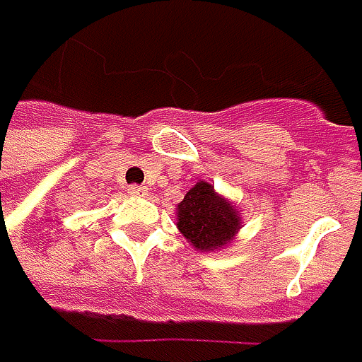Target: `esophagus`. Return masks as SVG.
<instances>
[{
  "instance_id": "34e87169",
  "label": "esophagus",
  "mask_w": 362,
  "mask_h": 362,
  "mask_svg": "<svg viewBox=\"0 0 362 362\" xmlns=\"http://www.w3.org/2000/svg\"><path fill=\"white\" fill-rule=\"evenodd\" d=\"M128 193L134 195V197H145V195H147V189H145V187H139V185H132V187L128 189Z\"/></svg>"
}]
</instances>
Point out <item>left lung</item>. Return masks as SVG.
<instances>
[{"label": "left lung", "instance_id": "8db88e82", "mask_svg": "<svg viewBox=\"0 0 362 362\" xmlns=\"http://www.w3.org/2000/svg\"><path fill=\"white\" fill-rule=\"evenodd\" d=\"M241 213L213 185L197 182L177 204V230L202 252L226 247L241 228Z\"/></svg>", "mask_w": 362, "mask_h": 362}]
</instances>
